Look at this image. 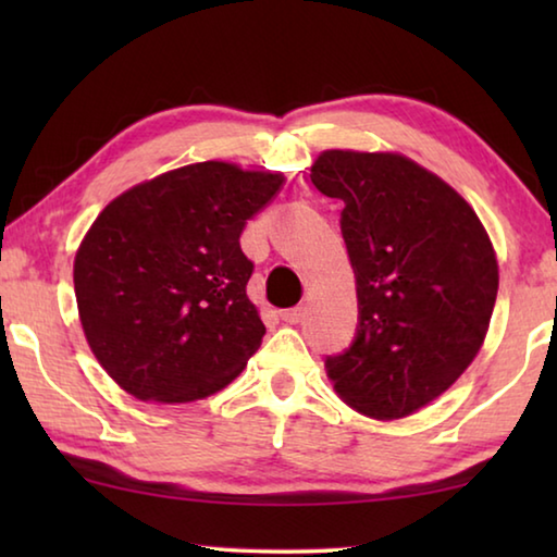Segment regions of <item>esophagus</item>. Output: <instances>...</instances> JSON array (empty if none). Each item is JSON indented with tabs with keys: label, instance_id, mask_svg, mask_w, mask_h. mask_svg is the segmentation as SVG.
I'll return each instance as SVG.
<instances>
[{
	"label": "esophagus",
	"instance_id": "34e87169",
	"mask_svg": "<svg viewBox=\"0 0 557 557\" xmlns=\"http://www.w3.org/2000/svg\"><path fill=\"white\" fill-rule=\"evenodd\" d=\"M280 317H282V322H287V324H299V322H301V317H305V309H301V307L282 309Z\"/></svg>",
	"mask_w": 557,
	"mask_h": 557
}]
</instances>
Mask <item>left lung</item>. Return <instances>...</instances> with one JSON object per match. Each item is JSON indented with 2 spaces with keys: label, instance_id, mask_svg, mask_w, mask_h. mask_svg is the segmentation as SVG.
<instances>
[{
  "label": "left lung",
  "instance_id": "obj_1",
  "mask_svg": "<svg viewBox=\"0 0 557 557\" xmlns=\"http://www.w3.org/2000/svg\"><path fill=\"white\" fill-rule=\"evenodd\" d=\"M312 184L344 203L358 324L326 356L334 391L379 420L435 400L474 361L498 292L482 221L455 188L400 154L329 149Z\"/></svg>",
  "mask_w": 557,
  "mask_h": 557
}]
</instances>
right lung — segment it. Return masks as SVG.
<instances>
[{
  "mask_svg": "<svg viewBox=\"0 0 557 557\" xmlns=\"http://www.w3.org/2000/svg\"><path fill=\"white\" fill-rule=\"evenodd\" d=\"M285 176L188 164L106 206L73 265L81 324L120 388L191 403L228 385L265 336L240 233Z\"/></svg>",
  "mask_w": 557,
  "mask_h": 557,
  "instance_id": "right-lung-1",
  "label": "right lung"
}]
</instances>
